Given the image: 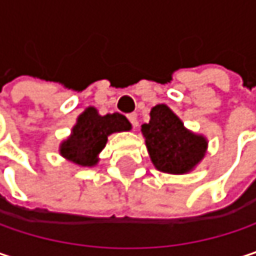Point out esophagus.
Segmentation results:
<instances>
[{
    "label": "esophagus",
    "mask_w": 256,
    "mask_h": 256,
    "mask_svg": "<svg viewBox=\"0 0 256 256\" xmlns=\"http://www.w3.org/2000/svg\"><path fill=\"white\" fill-rule=\"evenodd\" d=\"M128 122L132 123V126H133V128H138V124H139V123H138V114H136V112L128 114Z\"/></svg>",
    "instance_id": "esophagus-1"
}]
</instances>
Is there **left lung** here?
<instances>
[{
	"instance_id": "obj_1",
	"label": "left lung",
	"mask_w": 256,
	"mask_h": 256,
	"mask_svg": "<svg viewBox=\"0 0 256 256\" xmlns=\"http://www.w3.org/2000/svg\"><path fill=\"white\" fill-rule=\"evenodd\" d=\"M150 116L140 132L155 168L170 174L194 170L206 152V139L184 128L167 105H155Z\"/></svg>"
}]
</instances>
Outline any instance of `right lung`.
I'll list each match as a JSON object with an SVG mask.
<instances>
[{"instance_id":"1","label":"right lung","mask_w":256,"mask_h":256,"mask_svg":"<svg viewBox=\"0 0 256 256\" xmlns=\"http://www.w3.org/2000/svg\"><path fill=\"white\" fill-rule=\"evenodd\" d=\"M128 120L118 114L100 116L94 106L86 108L78 117L72 134L60 145V154L83 167H92L98 162V154L104 150L108 136L116 132L130 130Z\"/></svg>"}]
</instances>
